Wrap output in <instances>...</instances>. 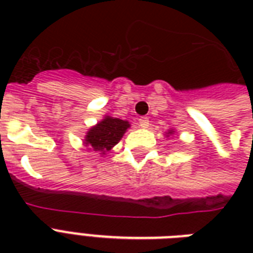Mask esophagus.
I'll use <instances>...</instances> for the list:
<instances>
[{
  "mask_svg": "<svg viewBox=\"0 0 253 253\" xmlns=\"http://www.w3.org/2000/svg\"><path fill=\"white\" fill-rule=\"evenodd\" d=\"M139 126L143 127V128L148 127L150 126V119L147 118V117H142V118L139 119Z\"/></svg>",
  "mask_w": 253,
  "mask_h": 253,
  "instance_id": "obj_1",
  "label": "esophagus"
}]
</instances>
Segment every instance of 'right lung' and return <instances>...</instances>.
Returning a JSON list of instances; mask_svg holds the SVG:
<instances>
[{
	"label": "right lung",
	"instance_id": "right-lung-1",
	"mask_svg": "<svg viewBox=\"0 0 253 253\" xmlns=\"http://www.w3.org/2000/svg\"><path fill=\"white\" fill-rule=\"evenodd\" d=\"M128 127L130 125L127 121L106 117L97 126L87 131L85 144L90 146L94 151H101L105 154L121 140Z\"/></svg>",
	"mask_w": 253,
	"mask_h": 253
}]
</instances>
